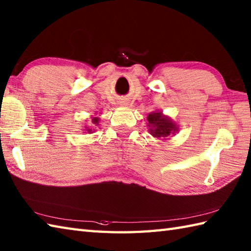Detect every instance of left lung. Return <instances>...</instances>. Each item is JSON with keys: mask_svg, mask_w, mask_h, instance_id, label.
<instances>
[{"mask_svg": "<svg viewBox=\"0 0 251 251\" xmlns=\"http://www.w3.org/2000/svg\"><path fill=\"white\" fill-rule=\"evenodd\" d=\"M149 132L154 138H161L162 140H168L169 136L177 134L179 127L177 123L162 111H153L147 117Z\"/></svg>", "mask_w": 251, "mask_h": 251, "instance_id": "8db88e82", "label": "left lung"}]
</instances>
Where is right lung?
I'll list each match as a JSON object with an SVG mask.
<instances>
[{"mask_svg": "<svg viewBox=\"0 0 251 251\" xmlns=\"http://www.w3.org/2000/svg\"><path fill=\"white\" fill-rule=\"evenodd\" d=\"M99 123H100V114H98L97 112H96V113H94V115L90 116L89 126L88 125L84 126L83 128L84 134H93V132H95L96 128H97V126H99Z\"/></svg>", "mask_w": 251, "mask_h": 251, "instance_id": "right-lung-1", "label": "right lung"}]
</instances>
